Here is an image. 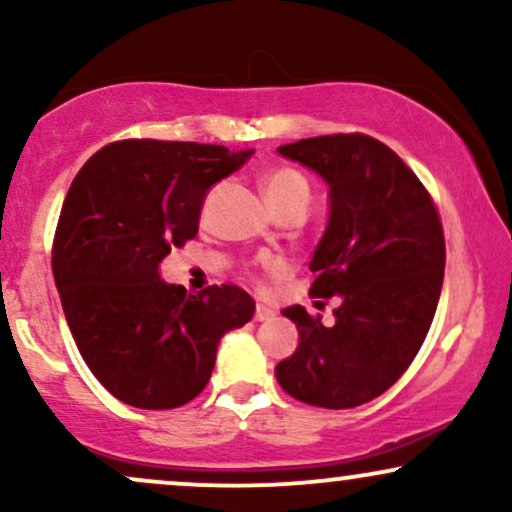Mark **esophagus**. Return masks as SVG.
Listing matches in <instances>:
<instances>
[{
	"mask_svg": "<svg viewBox=\"0 0 512 512\" xmlns=\"http://www.w3.org/2000/svg\"><path fill=\"white\" fill-rule=\"evenodd\" d=\"M274 310L272 308H269V305H257V308H255V320L257 322H267V320H274Z\"/></svg>",
	"mask_w": 512,
	"mask_h": 512,
	"instance_id": "34e87169",
	"label": "esophagus"
}]
</instances>
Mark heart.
<instances>
[{"instance_id": "obj_1", "label": "heart", "mask_w": 512, "mask_h": 512, "mask_svg": "<svg viewBox=\"0 0 512 512\" xmlns=\"http://www.w3.org/2000/svg\"><path fill=\"white\" fill-rule=\"evenodd\" d=\"M262 190L276 211L289 207L293 202L308 204L310 199L308 180H305L301 170L291 166H279V168L267 170V173L262 175Z\"/></svg>"}]
</instances>
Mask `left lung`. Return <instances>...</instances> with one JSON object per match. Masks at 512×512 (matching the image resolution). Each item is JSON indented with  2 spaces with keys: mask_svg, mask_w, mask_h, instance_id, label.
<instances>
[{
  "mask_svg": "<svg viewBox=\"0 0 512 512\" xmlns=\"http://www.w3.org/2000/svg\"><path fill=\"white\" fill-rule=\"evenodd\" d=\"M279 154L330 185L310 296L342 303L332 327L301 305L284 310L301 344L276 380L313 407H358L390 390L424 344L443 289V223L414 170L368 134L301 139Z\"/></svg>",
  "mask_w": 512,
  "mask_h": 512,
  "instance_id": "1",
  "label": "left lung"
}]
</instances>
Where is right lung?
<instances>
[{
    "label": "right lung",
    "mask_w": 512,
    "mask_h": 512,
    "mask_svg": "<svg viewBox=\"0 0 512 512\" xmlns=\"http://www.w3.org/2000/svg\"><path fill=\"white\" fill-rule=\"evenodd\" d=\"M252 151L197 142L122 139L86 161L64 197L52 274L86 366L137 409H175L211 378L216 346L255 301L240 286L190 296L158 264L199 231L209 187Z\"/></svg>",
    "instance_id": "add662e5"
}]
</instances>
